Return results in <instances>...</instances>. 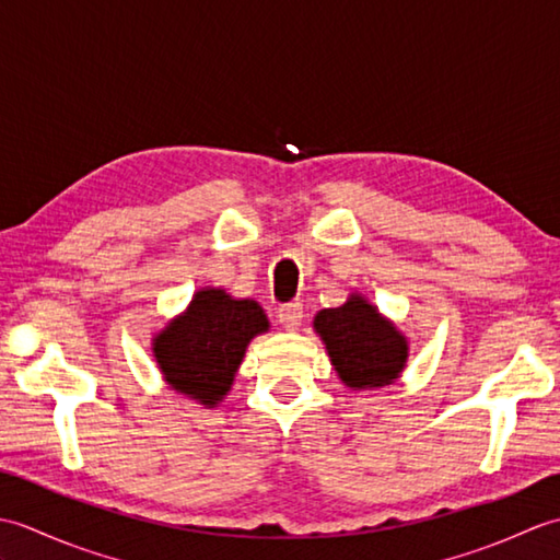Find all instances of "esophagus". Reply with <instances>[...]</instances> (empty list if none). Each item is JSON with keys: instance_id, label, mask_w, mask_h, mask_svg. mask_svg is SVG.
Segmentation results:
<instances>
[{"instance_id": "esophagus-1", "label": "esophagus", "mask_w": 560, "mask_h": 560, "mask_svg": "<svg viewBox=\"0 0 560 560\" xmlns=\"http://www.w3.org/2000/svg\"><path fill=\"white\" fill-rule=\"evenodd\" d=\"M277 317H279V325H281L283 329L295 331V329L301 327V323H303V305H301V303H287V305H281L279 311H277Z\"/></svg>"}]
</instances>
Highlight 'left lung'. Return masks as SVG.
<instances>
[{"mask_svg": "<svg viewBox=\"0 0 560 560\" xmlns=\"http://www.w3.org/2000/svg\"><path fill=\"white\" fill-rule=\"evenodd\" d=\"M313 325L341 383L351 389L392 385L407 365V337L359 293L319 311Z\"/></svg>", "mask_w": 560, "mask_h": 560, "instance_id": "8db88e82", "label": "left lung"}]
</instances>
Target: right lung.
<instances>
[{
  "mask_svg": "<svg viewBox=\"0 0 560 560\" xmlns=\"http://www.w3.org/2000/svg\"><path fill=\"white\" fill-rule=\"evenodd\" d=\"M267 329L259 303L235 301L223 289H201L187 311L159 331L153 355L165 383L211 409L229 395L247 343Z\"/></svg>",
  "mask_w": 560,
  "mask_h": 560,
  "instance_id": "right-lung-1",
  "label": "right lung"
}]
</instances>
